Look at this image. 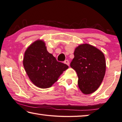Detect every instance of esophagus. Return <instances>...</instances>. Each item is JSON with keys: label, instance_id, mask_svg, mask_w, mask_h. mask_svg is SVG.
I'll return each instance as SVG.
<instances>
[{"label": "esophagus", "instance_id": "obj_1", "mask_svg": "<svg viewBox=\"0 0 122 122\" xmlns=\"http://www.w3.org/2000/svg\"><path fill=\"white\" fill-rule=\"evenodd\" d=\"M64 64H66L67 65H69V61H68V60H65V61H64Z\"/></svg>", "mask_w": 122, "mask_h": 122}]
</instances>
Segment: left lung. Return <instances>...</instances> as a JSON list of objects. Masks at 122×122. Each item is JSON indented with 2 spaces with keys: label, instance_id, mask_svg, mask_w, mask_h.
<instances>
[{
  "label": "left lung",
  "instance_id": "1",
  "mask_svg": "<svg viewBox=\"0 0 122 122\" xmlns=\"http://www.w3.org/2000/svg\"><path fill=\"white\" fill-rule=\"evenodd\" d=\"M70 66L77 72L79 88L84 94L96 91L102 82L106 70V62L102 52L88 44L75 49Z\"/></svg>",
  "mask_w": 122,
  "mask_h": 122
}]
</instances>
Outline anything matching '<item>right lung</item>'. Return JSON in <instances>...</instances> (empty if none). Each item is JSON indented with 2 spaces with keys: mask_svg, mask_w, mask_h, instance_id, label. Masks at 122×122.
<instances>
[{
  "mask_svg": "<svg viewBox=\"0 0 122 122\" xmlns=\"http://www.w3.org/2000/svg\"><path fill=\"white\" fill-rule=\"evenodd\" d=\"M23 65L31 81L41 89L51 87L69 67L66 64L58 61L47 51L45 43L41 40L28 47L24 54Z\"/></svg>",
  "mask_w": 122,
  "mask_h": 122,
  "instance_id": "1",
  "label": "right lung"
}]
</instances>
